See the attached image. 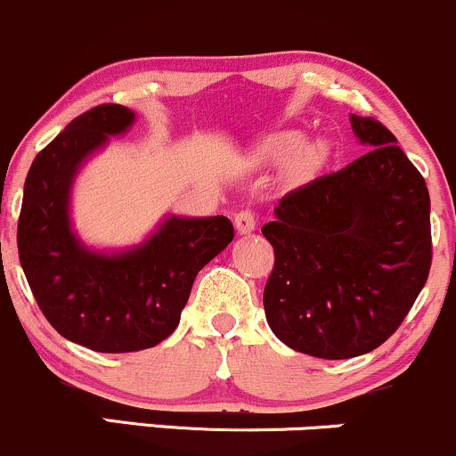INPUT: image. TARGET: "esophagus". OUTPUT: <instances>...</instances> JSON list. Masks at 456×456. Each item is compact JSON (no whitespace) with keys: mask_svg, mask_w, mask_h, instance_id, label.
<instances>
[{"mask_svg":"<svg viewBox=\"0 0 456 456\" xmlns=\"http://www.w3.org/2000/svg\"><path fill=\"white\" fill-rule=\"evenodd\" d=\"M234 228H237L239 234H249L256 228V215L249 208L245 211H239L234 215Z\"/></svg>","mask_w":456,"mask_h":456,"instance_id":"1","label":"esophagus"}]
</instances>
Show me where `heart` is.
<instances>
[{
	"instance_id": "obj_1",
	"label": "heart",
	"mask_w": 456,
	"mask_h": 456,
	"mask_svg": "<svg viewBox=\"0 0 456 456\" xmlns=\"http://www.w3.org/2000/svg\"><path fill=\"white\" fill-rule=\"evenodd\" d=\"M297 146V135L295 133H278V135H271L263 144L258 146V159L260 161H280L284 159L286 155L295 151ZM325 157V146L321 142H308L301 148H297L293 161H290V167H293L295 174H308L319 167V163L323 161Z\"/></svg>"
}]
</instances>
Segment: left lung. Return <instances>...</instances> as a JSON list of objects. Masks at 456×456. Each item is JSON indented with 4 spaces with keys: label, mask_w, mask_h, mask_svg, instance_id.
I'll list each match as a JSON object with an SVG mask.
<instances>
[{
    "label": "left lung",
    "mask_w": 456,
    "mask_h": 456,
    "mask_svg": "<svg viewBox=\"0 0 456 456\" xmlns=\"http://www.w3.org/2000/svg\"><path fill=\"white\" fill-rule=\"evenodd\" d=\"M360 159L293 189L263 226L275 263L265 314L284 345L323 360L364 355L403 323L433 260L431 198L394 133L351 116Z\"/></svg>",
    "instance_id": "1"
}]
</instances>
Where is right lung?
<instances>
[{"mask_svg":"<svg viewBox=\"0 0 456 456\" xmlns=\"http://www.w3.org/2000/svg\"><path fill=\"white\" fill-rule=\"evenodd\" d=\"M129 107L96 105L36 155L25 178L17 245L36 304L58 334L99 353L157 346L176 330L191 284L232 241L228 217H170L142 248L88 252L70 232L69 191L79 163L126 131Z\"/></svg>","mask_w":456,"mask_h":456,"instance_id":"1","label":"right lung"}]
</instances>
